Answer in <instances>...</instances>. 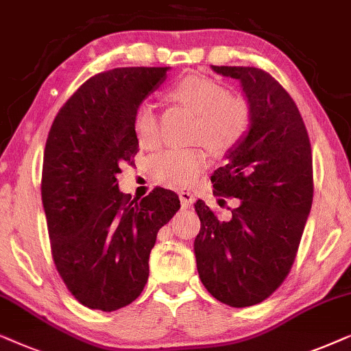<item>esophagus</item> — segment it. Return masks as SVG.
Segmentation results:
<instances>
[{
  "label": "esophagus",
  "instance_id": "1",
  "mask_svg": "<svg viewBox=\"0 0 351 351\" xmlns=\"http://www.w3.org/2000/svg\"><path fill=\"white\" fill-rule=\"evenodd\" d=\"M180 200H181V205H183V208L193 207L194 195H193V193H189V191H181V193H180Z\"/></svg>",
  "mask_w": 351,
  "mask_h": 351
}]
</instances>
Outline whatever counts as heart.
Listing matches in <instances>:
<instances>
[{
    "instance_id": "heart-1",
    "label": "heart",
    "mask_w": 351,
    "mask_h": 351,
    "mask_svg": "<svg viewBox=\"0 0 351 351\" xmlns=\"http://www.w3.org/2000/svg\"><path fill=\"white\" fill-rule=\"evenodd\" d=\"M171 96L199 114L195 139H204L215 151L234 147L250 128V107L239 96L228 95L226 88L200 75H189L173 86ZM133 130L143 147L160 144V125L156 109L149 101L139 102L133 114ZM210 156L202 146L170 147L151 160L152 176L158 183L173 188L193 184L208 165Z\"/></svg>"
}]
</instances>
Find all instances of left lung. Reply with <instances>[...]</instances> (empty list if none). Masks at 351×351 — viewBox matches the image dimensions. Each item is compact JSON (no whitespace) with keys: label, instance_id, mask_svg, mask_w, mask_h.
<instances>
[{"label":"left lung","instance_id":"8db88e82","mask_svg":"<svg viewBox=\"0 0 351 351\" xmlns=\"http://www.w3.org/2000/svg\"><path fill=\"white\" fill-rule=\"evenodd\" d=\"M241 82L250 128L213 171V194L237 197L232 218L219 221L204 200L194 204L199 278L212 295L234 308L263 302L284 282L295 260L313 202L311 144L289 93L255 67L212 65Z\"/></svg>","mask_w":351,"mask_h":351}]
</instances>
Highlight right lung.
<instances>
[{"label":"right lung","mask_w":351,"mask_h":351,"mask_svg":"<svg viewBox=\"0 0 351 351\" xmlns=\"http://www.w3.org/2000/svg\"><path fill=\"white\" fill-rule=\"evenodd\" d=\"M170 67H121L86 80L51 125L41 200L51 254L70 293L91 310L115 311L141 295L157 232L180 210L173 191L141 200L117 175L139 151L133 114Z\"/></svg>","instance_id":"obj_1"}]
</instances>
